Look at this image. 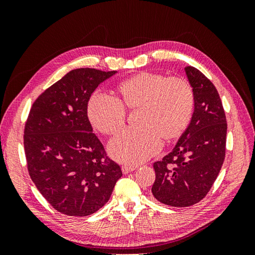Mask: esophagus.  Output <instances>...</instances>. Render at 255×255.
I'll return each mask as SVG.
<instances>
[{"label": "esophagus", "instance_id": "1", "mask_svg": "<svg viewBox=\"0 0 255 255\" xmlns=\"http://www.w3.org/2000/svg\"><path fill=\"white\" fill-rule=\"evenodd\" d=\"M122 172L125 173V174H128V173H129V172H132V171H134L135 169H136V167H132V166H127V165H125V166H122Z\"/></svg>", "mask_w": 255, "mask_h": 255}]
</instances>
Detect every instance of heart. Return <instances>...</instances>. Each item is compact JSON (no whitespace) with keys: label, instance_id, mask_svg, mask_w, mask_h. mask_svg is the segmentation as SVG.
<instances>
[{"label":"heart","instance_id":"heart-1","mask_svg":"<svg viewBox=\"0 0 255 255\" xmlns=\"http://www.w3.org/2000/svg\"><path fill=\"white\" fill-rule=\"evenodd\" d=\"M122 103L104 92H96L88 102V118L100 132L114 136L123 128L127 109L138 110L139 128H128L110 143L111 155L121 163L138 165L160 150L163 140L179 138L186 129L195 109V94L183 78H166L140 72L118 85Z\"/></svg>","mask_w":255,"mask_h":255}]
</instances>
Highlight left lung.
I'll return each instance as SVG.
<instances>
[{
	"label": "left lung",
	"instance_id": "obj_1",
	"mask_svg": "<svg viewBox=\"0 0 255 255\" xmlns=\"http://www.w3.org/2000/svg\"><path fill=\"white\" fill-rule=\"evenodd\" d=\"M195 94L190 123L173 150L153 164L152 194L174 207L198 203L217 179L226 156L227 119L214 84L195 67H185Z\"/></svg>",
	"mask_w": 255,
	"mask_h": 255
}]
</instances>
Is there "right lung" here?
Returning <instances> with one entry per match:
<instances>
[{"mask_svg":"<svg viewBox=\"0 0 255 255\" xmlns=\"http://www.w3.org/2000/svg\"><path fill=\"white\" fill-rule=\"evenodd\" d=\"M117 71L80 68L37 98L24 128L27 170L61 214L85 217L109 201L121 168L106 155L87 116L91 94Z\"/></svg>","mask_w":255,"mask_h":255,"instance_id":"obj_1","label":"right lung"}]
</instances>
